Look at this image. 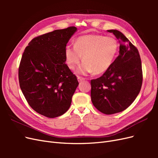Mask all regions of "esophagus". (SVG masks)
Instances as JSON below:
<instances>
[{"label":"esophagus","instance_id":"1","mask_svg":"<svg viewBox=\"0 0 158 158\" xmlns=\"http://www.w3.org/2000/svg\"><path fill=\"white\" fill-rule=\"evenodd\" d=\"M85 80V78H82V77H78V81L79 82H83V81Z\"/></svg>","mask_w":158,"mask_h":158}]
</instances>
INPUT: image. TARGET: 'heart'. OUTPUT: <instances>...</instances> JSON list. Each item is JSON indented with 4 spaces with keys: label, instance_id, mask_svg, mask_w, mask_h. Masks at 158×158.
<instances>
[{
    "label": "heart",
    "instance_id": "1",
    "mask_svg": "<svg viewBox=\"0 0 158 158\" xmlns=\"http://www.w3.org/2000/svg\"><path fill=\"white\" fill-rule=\"evenodd\" d=\"M118 50L117 40L112 37L102 35H85L78 37L74 47L67 46L64 51L66 63L74 69L80 63L78 73L83 74L104 73L113 64Z\"/></svg>",
    "mask_w": 158,
    "mask_h": 158
}]
</instances>
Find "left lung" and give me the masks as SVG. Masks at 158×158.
<instances>
[{
    "mask_svg": "<svg viewBox=\"0 0 158 158\" xmlns=\"http://www.w3.org/2000/svg\"><path fill=\"white\" fill-rule=\"evenodd\" d=\"M118 40L119 55L101 77L91 80V99L95 107L106 114L121 112L139 94L142 84L139 52L123 33L107 30Z\"/></svg>",
    "mask_w": 158,
    "mask_h": 158,
    "instance_id": "obj_1",
    "label": "left lung"
}]
</instances>
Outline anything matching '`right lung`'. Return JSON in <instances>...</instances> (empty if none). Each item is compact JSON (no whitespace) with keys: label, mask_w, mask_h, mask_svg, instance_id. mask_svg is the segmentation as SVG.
Instances as JSON below:
<instances>
[{"label":"right lung","mask_w":158,"mask_h":158,"mask_svg":"<svg viewBox=\"0 0 158 158\" xmlns=\"http://www.w3.org/2000/svg\"><path fill=\"white\" fill-rule=\"evenodd\" d=\"M76 31L69 27L33 38L22 56L18 70L22 92L30 107L45 117L55 118L67 111L78 85L64 55Z\"/></svg>","instance_id":"obj_1"}]
</instances>
